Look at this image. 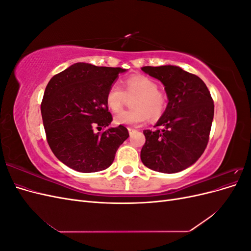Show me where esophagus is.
Segmentation results:
<instances>
[{
    "label": "esophagus",
    "instance_id": "obj_1",
    "mask_svg": "<svg viewBox=\"0 0 251 251\" xmlns=\"http://www.w3.org/2000/svg\"><path fill=\"white\" fill-rule=\"evenodd\" d=\"M127 130H128V133H130V135H132V134H134L136 132L135 128H132V127H128Z\"/></svg>",
    "mask_w": 251,
    "mask_h": 251
}]
</instances>
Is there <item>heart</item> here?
<instances>
[{"mask_svg":"<svg viewBox=\"0 0 251 251\" xmlns=\"http://www.w3.org/2000/svg\"><path fill=\"white\" fill-rule=\"evenodd\" d=\"M127 97L136 96L133 110L123 111L114 117L116 125L139 126L148 120L157 119L166 107V95L158 90L155 80L144 75H133L125 81V90L118 82H114L105 95V104L112 112H119Z\"/></svg>","mask_w":251,"mask_h":251,"instance_id":"b5f03b06","label":"heart"}]
</instances>
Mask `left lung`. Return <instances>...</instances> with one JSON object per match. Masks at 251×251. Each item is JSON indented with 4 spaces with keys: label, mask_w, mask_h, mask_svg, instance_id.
Listing matches in <instances>:
<instances>
[{
    "label": "left lung",
    "mask_w": 251,
    "mask_h": 251,
    "mask_svg": "<svg viewBox=\"0 0 251 251\" xmlns=\"http://www.w3.org/2000/svg\"><path fill=\"white\" fill-rule=\"evenodd\" d=\"M141 70L160 80L169 103L155 126L144 130L142 163L149 169L174 174L194 164L206 149L209 139L214 100L204 81L177 66L142 67Z\"/></svg>",
    "instance_id": "obj_1"
}]
</instances>
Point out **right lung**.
<instances>
[{"label": "right lung", "instance_id": "add662e5", "mask_svg": "<svg viewBox=\"0 0 251 251\" xmlns=\"http://www.w3.org/2000/svg\"><path fill=\"white\" fill-rule=\"evenodd\" d=\"M123 68L77 63L53 76L41 104L43 124L53 154L70 169L94 173L108 169L128 137L124 126L108 127L112 115L105 95Z\"/></svg>", "mask_w": 251, "mask_h": 251}]
</instances>
